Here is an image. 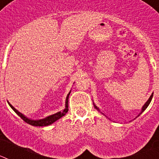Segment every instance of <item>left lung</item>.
Listing matches in <instances>:
<instances>
[{"label": "left lung", "mask_w": 159, "mask_h": 159, "mask_svg": "<svg viewBox=\"0 0 159 159\" xmlns=\"http://www.w3.org/2000/svg\"><path fill=\"white\" fill-rule=\"evenodd\" d=\"M152 97H153V94H152V95H151V97H150V98H149V99H148V100L147 101V102H146L145 104H144V106L143 107V109H142V112H141V113H143V112L144 111H145L146 109H147V107L149 106V104H150V102H151V99H152ZM94 106H95V107L96 108L97 110H99V108L95 106V105H94ZM141 113H140V114H141Z\"/></svg>", "instance_id": "left-lung-1"}]
</instances>
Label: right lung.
<instances>
[{"label": "right lung", "mask_w": 159, "mask_h": 159, "mask_svg": "<svg viewBox=\"0 0 159 159\" xmlns=\"http://www.w3.org/2000/svg\"><path fill=\"white\" fill-rule=\"evenodd\" d=\"M70 93H71V92L68 93L67 98H66L65 109H64L63 111L57 112V113L54 114V115H52V116H48V117L45 118V119H40V120H32V119H28V118L25 117V116H23V115H22L20 112H19L17 110H16V109H15V108H14L13 107H12V105L9 103V102H8V104H9V106L11 107V108H12V110L16 112L18 116L21 118V119H23L25 123H29V124L32 125V126H35V127H44V126H48V125H51L52 123H53L54 122H56L57 120H58L59 119H60L61 117H63L64 116H65L66 113H67V111H68V97H69Z\"/></svg>", "instance_id": "obj_1"}]
</instances>
